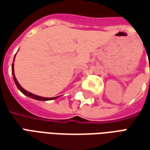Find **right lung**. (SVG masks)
<instances>
[{"label":"right lung","mask_w":150,"mask_h":150,"mask_svg":"<svg viewBox=\"0 0 150 150\" xmlns=\"http://www.w3.org/2000/svg\"><path fill=\"white\" fill-rule=\"evenodd\" d=\"M14 59H15V57H14ZM13 62H14V61H13ZM12 74H13V79H14L15 83H16V85H17V87H18V89H19V90H20L23 94L25 95V96H29V97L33 98V99H35V100H44V101L50 100H54V99H56V98H58V97H52V98L42 97V96H38L32 94V93H30V92L25 91L24 88H22V87H21V85L19 84V83H18V80H17V79H16V77H15L14 71H13V65H12Z\"/></svg>","instance_id":"add662e5"}]
</instances>
